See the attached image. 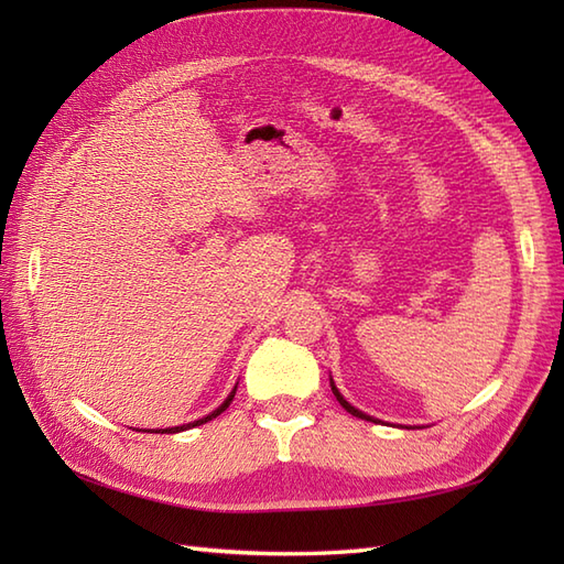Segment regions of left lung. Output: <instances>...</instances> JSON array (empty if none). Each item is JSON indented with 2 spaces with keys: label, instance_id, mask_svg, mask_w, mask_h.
Listing matches in <instances>:
<instances>
[{
  "label": "left lung",
  "instance_id": "left-lung-1",
  "mask_svg": "<svg viewBox=\"0 0 564 564\" xmlns=\"http://www.w3.org/2000/svg\"><path fill=\"white\" fill-rule=\"evenodd\" d=\"M332 392H334V398H337V400H339V404L344 406V410H346V412H349V414H354V416H358V419H366V422H376V419H373V416H368V414H364V412H358V410H356V406H351L349 402H346V400L341 398V392L337 390V386H334V382H332Z\"/></svg>",
  "mask_w": 564,
  "mask_h": 564
}]
</instances>
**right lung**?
Masks as SVG:
<instances>
[{
	"mask_svg": "<svg viewBox=\"0 0 564 564\" xmlns=\"http://www.w3.org/2000/svg\"><path fill=\"white\" fill-rule=\"evenodd\" d=\"M232 398H235V390H232V394H230V398H227L220 406H218V410H215L213 414H208V416H203V419H198V422H194V424H186V426H174V429H162V434H176V431H184V429H191V426H200V424H206V422H210V419H215V416H218V414H223L225 410H227V406H230V402H232Z\"/></svg>",
	"mask_w": 564,
	"mask_h": 564,
	"instance_id": "obj_1",
	"label": "right lung"
}]
</instances>
